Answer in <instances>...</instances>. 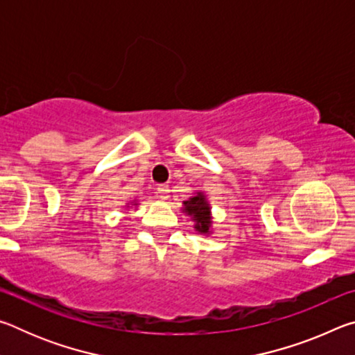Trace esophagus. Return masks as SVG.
Listing matches in <instances>:
<instances>
[{
	"label": "esophagus",
	"mask_w": 355,
	"mask_h": 355,
	"mask_svg": "<svg viewBox=\"0 0 355 355\" xmlns=\"http://www.w3.org/2000/svg\"><path fill=\"white\" fill-rule=\"evenodd\" d=\"M155 194L161 200L169 199V186H167V184H158V188H156Z\"/></svg>",
	"instance_id": "esophagus-1"
}]
</instances>
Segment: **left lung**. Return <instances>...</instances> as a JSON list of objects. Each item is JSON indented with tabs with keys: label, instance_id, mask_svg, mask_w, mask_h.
<instances>
[{
	"label": "left lung",
	"instance_id": "1",
	"mask_svg": "<svg viewBox=\"0 0 355 355\" xmlns=\"http://www.w3.org/2000/svg\"><path fill=\"white\" fill-rule=\"evenodd\" d=\"M183 211L192 216V219L196 220V230L200 233H208L209 227H211V211H209V205L205 196L202 192H197V196L183 202Z\"/></svg>",
	"mask_w": 355,
	"mask_h": 355
}]
</instances>
